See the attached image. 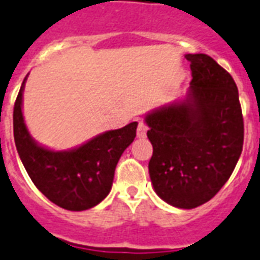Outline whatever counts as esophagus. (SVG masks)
Returning a JSON list of instances; mask_svg holds the SVG:
<instances>
[{"label": "esophagus", "instance_id": "esophagus-1", "mask_svg": "<svg viewBox=\"0 0 260 260\" xmlns=\"http://www.w3.org/2000/svg\"><path fill=\"white\" fill-rule=\"evenodd\" d=\"M146 134H147V125L145 122H139L138 129H136V135H138V138H146Z\"/></svg>", "mask_w": 260, "mask_h": 260}]
</instances>
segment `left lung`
<instances>
[{"label": "left lung", "mask_w": 260, "mask_h": 260, "mask_svg": "<svg viewBox=\"0 0 260 260\" xmlns=\"http://www.w3.org/2000/svg\"><path fill=\"white\" fill-rule=\"evenodd\" d=\"M193 80L184 101L146 115L149 174L169 205L191 209L226 183L243 151L244 120L233 77L205 53H187Z\"/></svg>", "instance_id": "left-lung-1"}]
</instances>
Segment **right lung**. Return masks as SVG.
I'll use <instances>...</instances> for the list:
<instances>
[{
    "label": "right lung",
    "mask_w": 260,
    "mask_h": 260,
    "mask_svg": "<svg viewBox=\"0 0 260 260\" xmlns=\"http://www.w3.org/2000/svg\"><path fill=\"white\" fill-rule=\"evenodd\" d=\"M23 81L13 107V136L19 157L32 183L49 201L67 211H85L110 193L114 171L124 150L134 142L138 122L107 131L80 147L53 151L28 134L22 113Z\"/></svg>",
    "instance_id": "add662e5"
}]
</instances>
